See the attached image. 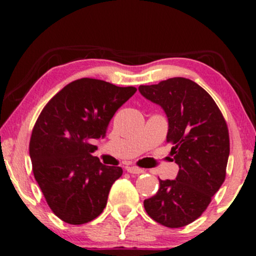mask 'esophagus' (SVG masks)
<instances>
[{"instance_id": "obj_1", "label": "esophagus", "mask_w": 256, "mask_h": 256, "mask_svg": "<svg viewBox=\"0 0 256 256\" xmlns=\"http://www.w3.org/2000/svg\"><path fill=\"white\" fill-rule=\"evenodd\" d=\"M126 170H127L129 174H140L144 172V171H143L142 169H140V168H138V166H127L126 168Z\"/></svg>"}]
</instances>
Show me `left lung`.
I'll return each mask as SVG.
<instances>
[{"mask_svg":"<svg viewBox=\"0 0 256 256\" xmlns=\"http://www.w3.org/2000/svg\"><path fill=\"white\" fill-rule=\"evenodd\" d=\"M138 90L166 112V142L180 166L176 180H160L158 191L143 205L160 225L186 226L202 214L225 180L230 156L225 118L212 96L190 79L170 78Z\"/></svg>","mask_w":256,"mask_h":256,"instance_id":"1","label":"left lung"}]
</instances>
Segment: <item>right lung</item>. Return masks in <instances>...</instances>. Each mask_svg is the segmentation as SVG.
I'll return each instance as SVG.
<instances>
[{
	"label": "right lung",
	"mask_w": 256,
	"mask_h": 256,
	"mask_svg": "<svg viewBox=\"0 0 256 256\" xmlns=\"http://www.w3.org/2000/svg\"><path fill=\"white\" fill-rule=\"evenodd\" d=\"M136 90L82 78L59 90L40 112L29 144L34 176L51 211L62 222L82 225L106 208L122 169L92 156L96 146L90 141L106 136L115 112Z\"/></svg>",
	"instance_id": "add662e5"
}]
</instances>
